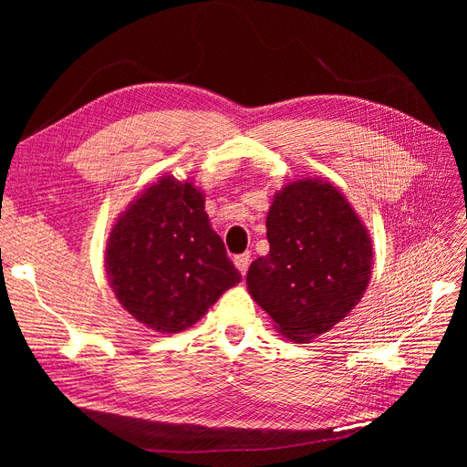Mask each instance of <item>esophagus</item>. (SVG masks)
<instances>
[{"label":"esophagus","instance_id":"obj_1","mask_svg":"<svg viewBox=\"0 0 467 467\" xmlns=\"http://www.w3.org/2000/svg\"><path fill=\"white\" fill-rule=\"evenodd\" d=\"M249 261H251V255L249 253H242V255H235L234 257V265H235V268L242 275H245L247 273V266H249Z\"/></svg>","mask_w":467,"mask_h":467}]
</instances>
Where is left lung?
<instances>
[{
  "instance_id": "obj_1",
  "label": "left lung",
  "mask_w": 467,
  "mask_h": 467,
  "mask_svg": "<svg viewBox=\"0 0 467 467\" xmlns=\"http://www.w3.org/2000/svg\"><path fill=\"white\" fill-rule=\"evenodd\" d=\"M271 251L251 263L247 290L280 335L307 343L362 300L372 275V237L329 181L282 187L266 214Z\"/></svg>"
}]
</instances>
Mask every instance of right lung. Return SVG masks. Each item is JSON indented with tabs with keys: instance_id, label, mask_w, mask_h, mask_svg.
I'll list each match as a JSON object with an SVG mask.
<instances>
[{
	"instance_id": "right-lung-1",
	"label": "right lung",
	"mask_w": 467,
	"mask_h": 467,
	"mask_svg": "<svg viewBox=\"0 0 467 467\" xmlns=\"http://www.w3.org/2000/svg\"><path fill=\"white\" fill-rule=\"evenodd\" d=\"M105 271L119 304L158 333L192 327L242 280L212 230L204 192L173 175L153 182L117 218Z\"/></svg>"
}]
</instances>
